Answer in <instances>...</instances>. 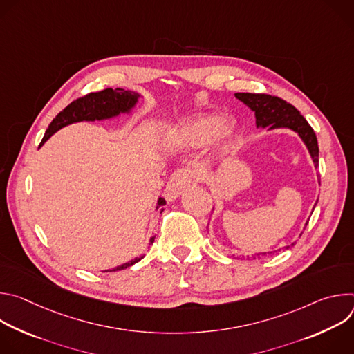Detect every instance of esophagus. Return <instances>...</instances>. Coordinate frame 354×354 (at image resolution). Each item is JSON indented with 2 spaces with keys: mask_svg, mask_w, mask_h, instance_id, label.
<instances>
[{
  "mask_svg": "<svg viewBox=\"0 0 354 354\" xmlns=\"http://www.w3.org/2000/svg\"><path fill=\"white\" fill-rule=\"evenodd\" d=\"M200 174L193 168H179L175 171L167 185V198L174 200L180 196L182 192L197 183Z\"/></svg>",
  "mask_w": 354,
  "mask_h": 354,
  "instance_id": "34e87169",
  "label": "esophagus"
}]
</instances>
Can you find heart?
<instances>
[{"label": "heart", "mask_w": 354, "mask_h": 354, "mask_svg": "<svg viewBox=\"0 0 354 354\" xmlns=\"http://www.w3.org/2000/svg\"><path fill=\"white\" fill-rule=\"evenodd\" d=\"M172 138L189 145H201L216 138L221 153H228L236 140V127L234 123H223L220 116L210 115L176 129Z\"/></svg>", "instance_id": "heart-1"}]
</instances>
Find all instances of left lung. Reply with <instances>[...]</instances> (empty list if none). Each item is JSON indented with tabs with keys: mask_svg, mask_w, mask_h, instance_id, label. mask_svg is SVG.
I'll return each instance as SVG.
<instances>
[{
	"mask_svg": "<svg viewBox=\"0 0 354 354\" xmlns=\"http://www.w3.org/2000/svg\"><path fill=\"white\" fill-rule=\"evenodd\" d=\"M235 97L242 100L246 106H249L255 112L258 127L269 126L270 130L279 129V127H287L298 133V136L302 138V141L306 142L310 151L315 168H318L319 148H318V140H317L315 131L304 119V116H302L291 104L286 102L284 99L279 96H273L268 93L238 92L235 93ZM288 248L290 246H286V249ZM270 254H273V252H265V254H258L257 257L261 258L262 255H270Z\"/></svg>",
	"mask_w": 354,
	"mask_h": 354,
	"instance_id": "1",
	"label": "left lung"
}]
</instances>
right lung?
I'll return each mask as SVG.
<instances>
[{
    "label": "right lung",
    "mask_w": 354,
    "mask_h": 354,
    "mask_svg": "<svg viewBox=\"0 0 354 354\" xmlns=\"http://www.w3.org/2000/svg\"><path fill=\"white\" fill-rule=\"evenodd\" d=\"M138 93L133 92V91H124L122 88H106L104 91L99 92H91L88 95H84L64 108L55 119L53 122L50 123L48 129L44 133V137L40 142L44 144V141H47L50 137H52L57 130H60L62 127L75 123V122H82V120H102V119H109L113 116H118L119 113H124L129 112L137 102L138 99ZM39 145V147H40ZM165 205L164 198H158V205L157 209L162 207ZM164 209H161L162 213ZM149 242H154V236L149 239ZM142 258V257H141ZM141 258H136L131 262H127L122 266H118L112 270L108 272H118L122 269H126L134 263H137Z\"/></svg>",
    "instance_id": "add662e5"
}]
</instances>
